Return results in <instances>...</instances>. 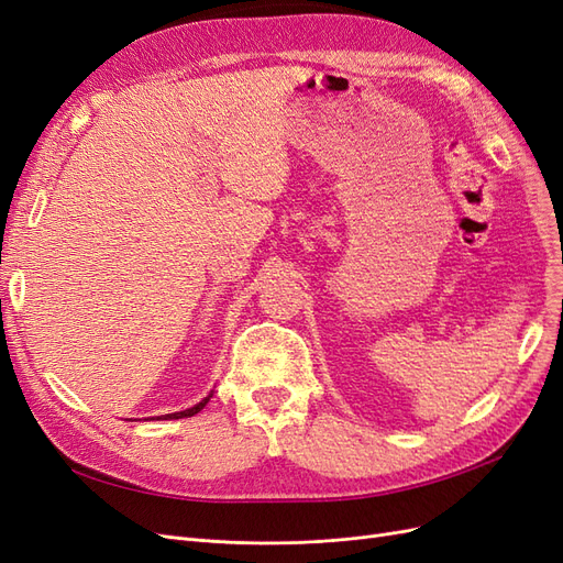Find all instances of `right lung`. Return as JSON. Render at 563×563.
Segmentation results:
<instances>
[{
  "label": "right lung",
  "instance_id": "obj_1",
  "mask_svg": "<svg viewBox=\"0 0 563 563\" xmlns=\"http://www.w3.org/2000/svg\"><path fill=\"white\" fill-rule=\"evenodd\" d=\"M211 397H213V395H209V397H203V399H201L199 404H195L192 408H185V411H178V413H166V416H164V420H178V418H190V416L199 413V411H201V408L209 404V399H211Z\"/></svg>",
  "mask_w": 563,
  "mask_h": 563
}]
</instances>
